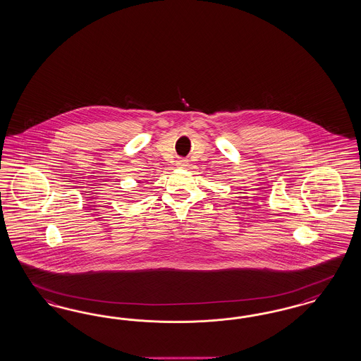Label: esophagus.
<instances>
[{
    "label": "esophagus",
    "mask_w": 361,
    "mask_h": 361,
    "mask_svg": "<svg viewBox=\"0 0 361 361\" xmlns=\"http://www.w3.org/2000/svg\"><path fill=\"white\" fill-rule=\"evenodd\" d=\"M176 164L178 165L180 168H185L186 165H188V160H185V159H180V160H177Z\"/></svg>",
    "instance_id": "obj_1"
}]
</instances>
